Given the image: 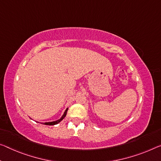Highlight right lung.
Returning a JSON list of instances; mask_svg holds the SVG:
<instances>
[{"label": "right lung", "mask_w": 161, "mask_h": 161, "mask_svg": "<svg viewBox=\"0 0 161 161\" xmlns=\"http://www.w3.org/2000/svg\"><path fill=\"white\" fill-rule=\"evenodd\" d=\"M67 110H68V109H66L65 112H64V114L62 115V117H61V118H60L59 119H58V120H57V121H53V122H44V125H57V124H58V122H60L61 121H62V119L66 117V115H67Z\"/></svg>", "instance_id": "1"}]
</instances>
